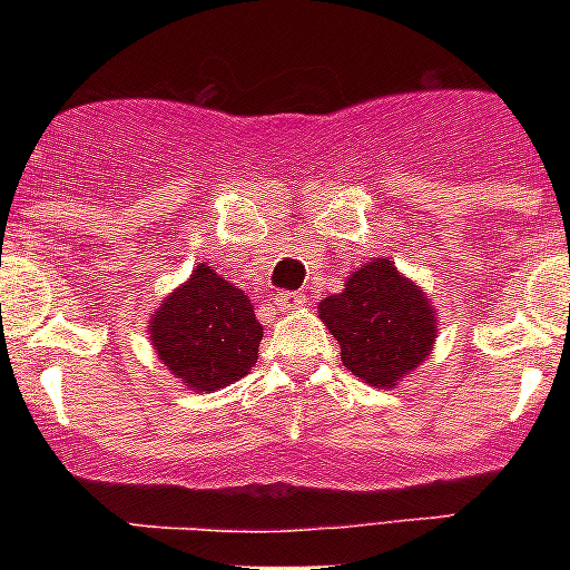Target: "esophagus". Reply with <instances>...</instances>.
<instances>
[{"label":"esophagus","mask_w":570,"mask_h":570,"mask_svg":"<svg viewBox=\"0 0 570 570\" xmlns=\"http://www.w3.org/2000/svg\"><path fill=\"white\" fill-rule=\"evenodd\" d=\"M302 305H305V294H299V291H279V294H276V308L279 311H296V308H302Z\"/></svg>","instance_id":"esophagus-1"}]
</instances>
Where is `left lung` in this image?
<instances>
[{
  "instance_id": "obj_1",
  "label": "left lung",
  "mask_w": 570,
  "mask_h": 570,
  "mask_svg": "<svg viewBox=\"0 0 570 570\" xmlns=\"http://www.w3.org/2000/svg\"><path fill=\"white\" fill-rule=\"evenodd\" d=\"M320 320L342 347V365L367 385L394 387L436 342V311L391 259L365 262L342 294L320 302Z\"/></svg>"
}]
</instances>
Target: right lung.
Returning <instances> with one entry per match:
<instances>
[{"label": "right lung", "instance_id": "obj_1", "mask_svg": "<svg viewBox=\"0 0 570 570\" xmlns=\"http://www.w3.org/2000/svg\"><path fill=\"white\" fill-rule=\"evenodd\" d=\"M156 356L194 391H219L250 374L262 342L254 302L199 262L148 325Z\"/></svg>", "mask_w": 570, "mask_h": 570}]
</instances>
